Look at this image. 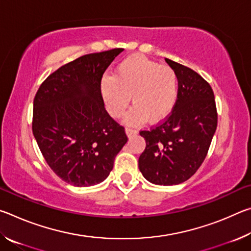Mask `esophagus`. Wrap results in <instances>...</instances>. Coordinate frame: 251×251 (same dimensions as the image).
Here are the masks:
<instances>
[{
  "instance_id": "esophagus-1",
  "label": "esophagus",
  "mask_w": 251,
  "mask_h": 251,
  "mask_svg": "<svg viewBox=\"0 0 251 251\" xmlns=\"http://www.w3.org/2000/svg\"><path fill=\"white\" fill-rule=\"evenodd\" d=\"M125 131H126V135L128 136L129 138L133 137V136H135V135H137V133H138L137 130L134 129V128H130V127H127V128L125 129Z\"/></svg>"
}]
</instances>
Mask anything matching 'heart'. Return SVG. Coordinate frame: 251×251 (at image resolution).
I'll list each match as a JSON object with an SVG mask.
<instances>
[{
	"mask_svg": "<svg viewBox=\"0 0 251 251\" xmlns=\"http://www.w3.org/2000/svg\"><path fill=\"white\" fill-rule=\"evenodd\" d=\"M100 94L109 115L124 117L127 125H142L150 118L158 123L171 115L178 97V78L172 67L160 65L143 55H133L117 65L114 76L100 80Z\"/></svg>",
	"mask_w": 251,
	"mask_h": 251,
	"instance_id": "b5f03b06",
	"label": "heart"
}]
</instances>
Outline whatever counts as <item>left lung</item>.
<instances>
[{
	"label": "left lung",
	"mask_w": 251,
	"mask_h": 251,
	"mask_svg": "<svg viewBox=\"0 0 251 251\" xmlns=\"http://www.w3.org/2000/svg\"><path fill=\"white\" fill-rule=\"evenodd\" d=\"M178 78L175 107L161 124L141 130L146 148L139 171L155 185H178L201 167L217 128V109L210 85L189 67L166 58Z\"/></svg>",
	"instance_id": "8db88e82"
}]
</instances>
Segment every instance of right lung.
Returning <instances> with one entry per match:
<instances>
[{"label": "right lung", "instance_id": "add662e5", "mask_svg": "<svg viewBox=\"0 0 251 251\" xmlns=\"http://www.w3.org/2000/svg\"><path fill=\"white\" fill-rule=\"evenodd\" d=\"M123 49L87 54L46 78L33 103V135L50 169L69 184L88 187L108 177L127 142L106 112L104 72Z\"/></svg>", "mask_w": 251, "mask_h": 251}]
</instances>
